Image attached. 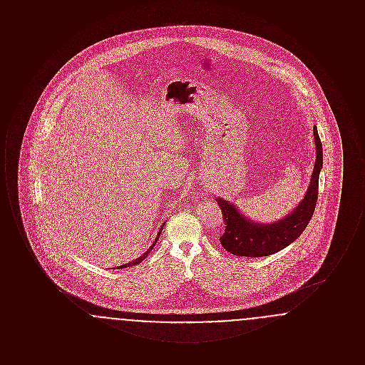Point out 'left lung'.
Instances as JSON below:
<instances>
[{
  "instance_id": "1",
  "label": "left lung",
  "mask_w": 365,
  "mask_h": 365,
  "mask_svg": "<svg viewBox=\"0 0 365 365\" xmlns=\"http://www.w3.org/2000/svg\"><path fill=\"white\" fill-rule=\"evenodd\" d=\"M313 135L316 143V163L311 185L304 200L284 219L272 225H257L247 220L228 201H225L223 198H216L223 213V223L226 225L220 243L227 252L241 257L269 256L294 242L307 228L316 208L319 194V174L323 167V148L316 127H313Z\"/></svg>"
}]
</instances>
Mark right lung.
Segmentation results:
<instances>
[{"mask_svg":"<svg viewBox=\"0 0 365 365\" xmlns=\"http://www.w3.org/2000/svg\"><path fill=\"white\" fill-rule=\"evenodd\" d=\"M163 227H164V225H163V226H161V228H160V231H158V234H157V238H156V241H155V243L157 242V240H158V237H160V232H161V230H163ZM155 243H153V245H152V246H150V247H149V249H148V252H146V253H143V255H142V256H140V257H138V259H137V260L131 261V262H128V264H124V265H122V267H120V268H125V267H131V265H137V264H139V262H140V261L145 260V259H146V256H148V255H149V253H150V252H152V249H153V247H155Z\"/></svg>","mask_w":365,"mask_h":365,"instance_id":"obj_1","label":"right lung"}]
</instances>
